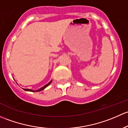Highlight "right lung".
Instances as JSON below:
<instances>
[{"instance_id":"add662e5","label":"right lung","mask_w":128,"mask_h":128,"mask_svg":"<svg viewBox=\"0 0 128 128\" xmlns=\"http://www.w3.org/2000/svg\"><path fill=\"white\" fill-rule=\"evenodd\" d=\"M52 82V80H51L49 82H48V84H47L46 85L44 86L43 87H42L41 88H40V89H38V90H32V89H23L24 90H26V91H30V92H39V91H41V90H44L45 88H47V86H48V85H50V84H51V82Z\"/></svg>"}]
</instances>
